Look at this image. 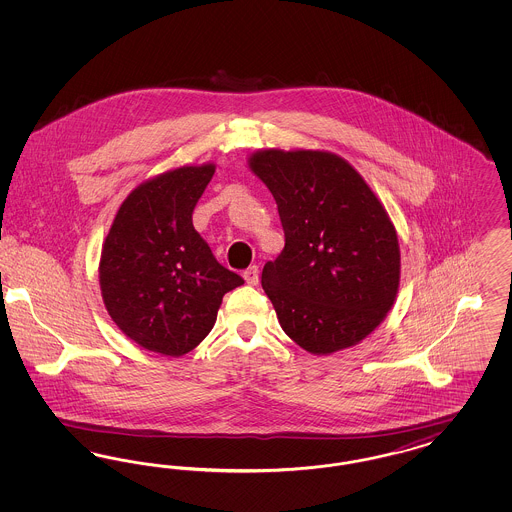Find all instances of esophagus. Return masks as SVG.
Returning a JSON list of instances; mask_svg holds the SVG:
<instances>
[{"label": "esophagus", "instance_id": "1", "mask_svg": "<svg viewBox=\"0 0 512 512\" xmlns=\"http://www.w3.org/2000/svg\"><path fill=\"white\" fill-rule=\"evenodd\" d=\"M244 280L249 286H257L259 284V267L253 265V267L245 268Z\"/></svg>", "mask_w": 512, "mask_h": 512}]
</instances>
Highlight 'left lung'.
I'll list each match as a JSON object with an SVG mask.
<instances>
[{
	"instance_id": "8db88e82",
	"label": "left lung",
	"mask_w": 512,
	"mask_h": 512,
	"mask_svg": "<svg viewBox=\"0 0 512 512\" xmlns=\"http://www.w3.org/2000/svg\"><path fill=\"white\" fill-rule=\"evenodd\" d=\"M247 165L274 195L286 236L261 276L282 330L313 355L365 340L393 307L401 276L382 201L330 151L261 149Z\"/></svg>"
}]
</instances>
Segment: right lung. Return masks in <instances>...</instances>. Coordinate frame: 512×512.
<instances>
[{"instance_id": "right-lung-1", "label": "right lung", "mask_w": 512, "mask_h": 512, "mask_svg": "<svg viewBox=\"0 0 512 512\" xmlns=\"http://www.w3.org/2000/svg\"><path fill=\"white\" fill-rule=\"evenodd\" d=\"M215 165L178 167L122 201L101 247L99 288L124 336L165 357L190 353L213 330L224 293L244 278L222 267L192 213Z\"/></svg>"}]
</instances>
